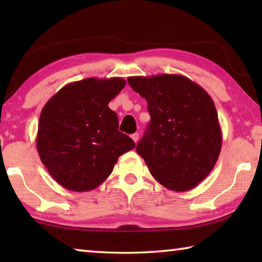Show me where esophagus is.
Masks as SVG:
<instances>
[{"label":"esophagus","instance_id":"obj_1","mask_svg":"<svg viewBox=\"0 0 262 262\" xmlns=\"http://www.w3.org/2000/svg\"><path fill=\"white\" fill-rule=\"evenodd\" d=\"M130 137L133 139V141L135 142V143H136L137 141H139V134H137V133H134V134H132Z\"/></svg>","mask_w":262,"mask_h":262}]
</instances>
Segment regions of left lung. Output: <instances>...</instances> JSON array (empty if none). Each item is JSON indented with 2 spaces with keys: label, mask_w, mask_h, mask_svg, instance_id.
Listing matches in <instances>:
<instances>
[{
  "label": "left lung",
  "mask_w": 262,
  "mask_h": 262,
  "mask_svg": "<svg viewBox=\"0 0 262 262\" xmlns=\"http://www.w3.org/2000/svg\"><path fill=\"white\" fill-rule=\"evenodd\" d=\"M148 103L150 122L136 147L150 173L174 192L196 187L219 159L222 130L211 97L177 74L128 77Z\"/></svg>",
  "instance_id": "1"
}]
</instances>
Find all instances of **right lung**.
<instances>
[{"mask_svg": "<svg viewBox=\"0 0 262 262\" xmlns=\"http://www.w3.org/2000/svg\"><path fill=\"white\" fill-rule=\"evenodd\" d=\"M126 81L120 77L69 83L41 110L37 150L52 178L73 192L98 187L112 173L118 158L135 148L119 132L117 113L108 103Z\"/></svg>", "mask_w": 262, "mask_h": 262, "instance_id": "1", "label": "right lung"}]
</instances>
